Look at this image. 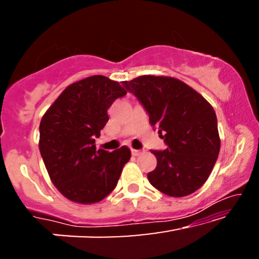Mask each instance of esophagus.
Segmentation results:
<instances>
[{"label": "esophagus", "instance_id": "1", "mask_svg": "<svg viewBox=\"0 0 259 259\" xmlns=\"http://www.w3.org/2000/svg\"><path fill=\"white\" fill-rule=\"evenodd\" d=\"M144 151L141 150H131V153H132V155H134V157H138V155H140Z\"/></svg>", "mask_w": 259, "mask_h": 259}]
</instances>
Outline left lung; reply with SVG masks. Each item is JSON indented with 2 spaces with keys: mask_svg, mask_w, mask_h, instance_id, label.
I'll return each instance as SVG.
<instances>
[{
  "mask_svg": "<svg viewBox=\"0 0 259 259\" xmlns=\"http://www.w3.org/2000/svg\"><path fill=\"white\" fill-rule=\"evenodd\" d=\"M122 86L143 105L166 144L164 151H151L157 167L147 175L150 183L171 197L196 192L207 180L221 148L214 109L175 77L144 75Z\"/></svg>",
  "mask_w": 259,
  "mask_h": 259,
  "instance_id": "obj_1",
  "label": "left lung"
}]
</instances>
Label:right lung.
<instances>
[{
	"label": "right lung",
	"mask_w": 259,
	"mask_h": 259,
	"mask_svg": "<svg viewBox=\"0 0 259 259\" xmlns=\"http://www.w3.org/2000/svg\"><path fill=\"white\" fill-rule=\"evenodd\" d=\"M126 91L102 75L72 83L40 122L41 157L53 184L69 200L98 203L115 189L131 151L97 150L95 138L108 121L107 111Z\"/></svg>",
	"instance_id": "1"
}]
</instances>
